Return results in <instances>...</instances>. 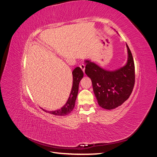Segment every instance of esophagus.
Segmentation results:
<instances>
[{"label": "esophagus", "instance_id": "34e87169", "mask_svg": "<svg viewBox=\"0 0 157 157\" xmlns=\"http://www.w3.org/2000/svg\"><path fill=\"white\" fill-rule=\"evenodd\" d=\"M80 68L82 69V71H83V73H84V71H85V66L83 64H81L79 65Z\"/></svg>", "mask_w": 157, "mask_h": 157}]
</instances>
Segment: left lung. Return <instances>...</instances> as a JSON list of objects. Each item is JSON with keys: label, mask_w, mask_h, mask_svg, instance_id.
Here are the masks:
<instances>
[{"label": "left lung", "mask_w": 157, "mask_h": 157, "mask_svg": "<svg viewBox=\"0 0 157 157\" xmlns=\"http://www.w3.org/2000/svg\"><path fill=\"white\" fill-rule=\"evenodd\" d=\"M128 59L123 67L109 71L89 59L85 73L91 79L98 103L106 109H113L121 105L132 93L135 84V64L132 52L126 44Z\"/></svg>", "instance_id": "left-lung-1"}]
</instances>
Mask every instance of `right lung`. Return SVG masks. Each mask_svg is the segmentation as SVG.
I'll list each match as a JSON object with an SVG mask.
<instances>
[{
	"instance_id": "add662e5",
	"label": "right lung",
	"mask_w": 157,
	"mask_h": 157,
	"mask_svg": "<svg viewBox=\"0 0 157 157\" xmlns=\"http://www.w3.org/2000/svg\"><path fill=\"white\" fill-rule=\"evenodd\" d=\"M73 74V86L71 88L69 96L66 104L60 109L54 111H48L43 108L42 110L46 113H49L56 116H65L69 114L75 108L76 99L78 93L79 84L81 79L83 78L84 74L79 67H76L72 72Z\"/></svg>"
}]
</instances>
